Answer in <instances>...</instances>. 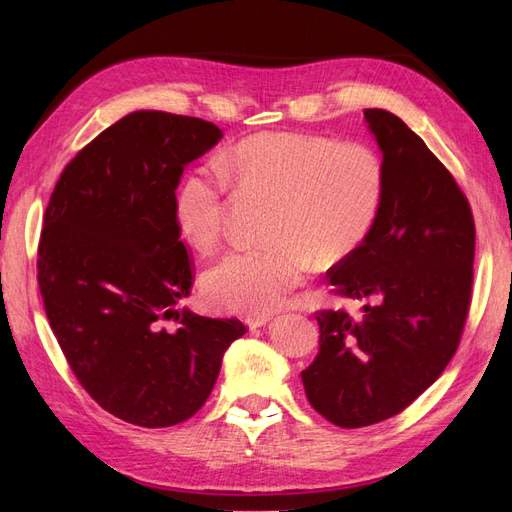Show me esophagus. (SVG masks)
Returning <instances> with one entry per match:
<instances>
[{"instance_id": "34e87169", "label": "esophagus", "mask_w": 512, "mask_h": 512, "mask_svg": "<svg viewBox=\"0 0 512 512\" xmlns=\"http://www.w3.org/2000/svg\"><path fill=\"white\" fill-rule=\"evenodd\" d=\"M273 320V316L271 314H254V316H247L245 318V324L250 329H260V327H265V324H269Z\"/></svg>"}]
</instances>
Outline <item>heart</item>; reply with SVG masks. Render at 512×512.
<instances>
[{"label": "heart", "mask_w": 512, "mask_h": 512, "mask_svg": "<svg viewBox=\"0 0 512 512\" xmlns=\"http://www.w3.org/2000/svg\"><path fill=\"white\" fill-rule=\"evenodd\" d=\"M228 179L243 194L273 203L269 243L228 252L205 271L203 290L211 303L250 314L282 307L316 260L348 258L374 228L386 183L380 153L367 143L297 132L250 136L179 185L177 226L203 252L222 239Z\"/></svg>", "instance_id": "b5f03b06"}]
</instances>
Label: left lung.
I'll use <instances>...</instances> for the list:
<instances>
[{
  "mask_svg": "<svg viewBox=\"0 0 512 512\" xmlns=\"http://www.w3.org/2000/svg\"><path fill=\"white\" fill-rule=\"evenodd\" d=\"M384 162V198L367 239L327 273L361 316L320 309V350L305 395L337 427L406 410L459 346L474 280V218L455 177L397 115L365 108Z\"/></svg>",
  "mask_w": 512,
  "mask_h": 512,
  "instance_id": "obj_1",
  "label": "left lung"
}]
</instances>
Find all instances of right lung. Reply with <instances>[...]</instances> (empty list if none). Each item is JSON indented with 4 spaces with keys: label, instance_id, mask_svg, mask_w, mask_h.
I'll return each instance as SVG.
<instances>
[{
    "label": "right lung",
    "instance_id": "right-lung-1",
    "mask_svg": "<svg viewBox=\"0 0 512 512\" xmlns=\"http://www.w3.org/2000/svg\"><path fill=\"white\" fill-rule=\"evenodd\" d=\"M220 138L198 117L130 113L76 153L44 211L38 284L59 348L83 389L138 427L194 416L245 333L237 318L177 309L194 280L175 190Z\"/></svg>",
    "mask_w": 512,
    "mask_h": 512
}]
</instances>
